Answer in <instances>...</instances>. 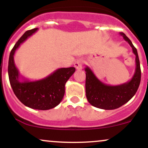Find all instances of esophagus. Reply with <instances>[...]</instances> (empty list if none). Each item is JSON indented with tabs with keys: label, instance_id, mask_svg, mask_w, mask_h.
<instances>
[{
	"label": "esophagus",
	"instance_id": "esophagus-1",
	"mask_svg": "<svg viewBox=\"0 0 148 148\" xmlns=\"http://www.w3.org/2000/svg\"><path fill=\"white\" fill-rule=\"evenodd\" d=\"M83 65V61L81 60H76L74 62V67H76V69H82Z\"/></svg>",
	"mask_w": 148,
	"mask_h": 148
}]
</instances>
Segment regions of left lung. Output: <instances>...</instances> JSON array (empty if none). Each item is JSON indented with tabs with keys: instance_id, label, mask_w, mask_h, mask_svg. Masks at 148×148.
<instances>
[{
	"instance_id": "8db88e82",
	"label": "left lung",
	"mask_w": 148,
	"mask_h": 148,
	"mask_svg": "<svg viewBox=\"0 0 148 148\" xmlns=\"http://www.w3.org/2000/svg\"><path fill=\"white\" fill-rule=\"evenodd\" d=\"M120 35L128 42L136 56L135 72L130 81L118 86H110L98 79L89 67L86 66L85 68L86 97L92 106L101 109L113 110L128 102L136 94L140 85L141 71L138 52L125 33H120Z\"/></svg>"
}]
</instances>
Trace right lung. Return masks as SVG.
Returning a JSON list of instances; mask_svg holds the SVG:
<instances>
[{
  "instance_id": "obj_1",
  "label": "right lung",
  "mask_w": 148,
  "mask_h": 148,
  "mask_svg": "<svg viewBox=\"0 0 148 148\" xmlns=\"http://www.w3.org/2000/svg\"><path fill=\"white\" fill-rule=\"evenodd\" d=\"M38 28L28 30L16 42L12 49L8 62V76L14 95L25 106L37 110H49L62 101L64 86L74 74V67L59 68L48 76L37 81H29L21 76L15 66L14 56L20 45L36 33Z\"/></svg>"
}]
</instances>
